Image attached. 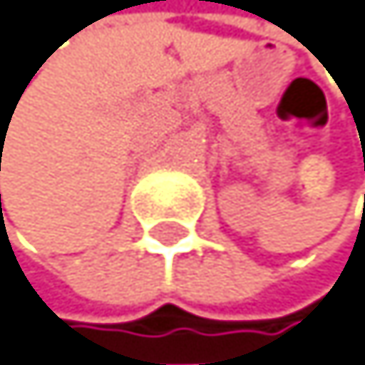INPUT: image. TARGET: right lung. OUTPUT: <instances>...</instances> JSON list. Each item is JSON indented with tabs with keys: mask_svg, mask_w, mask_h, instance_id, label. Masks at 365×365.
I'll list each match as a JSON object with an SVG mask.
<instances>
[{
	"mask_svg": "<svg viewBox=\"0 0 365 365\" xmlns=\"http://www.w3.org/2000/svg\"><path fill=\"white\" fill-rule=\"evenodd\" d=\"M0 197H1V195H0Z\"/></svg>",
	"mask_w": 365,
	"mask_h": 365,
	"instance_id": "1",
	"label": "right lung"
}]
</instances>
